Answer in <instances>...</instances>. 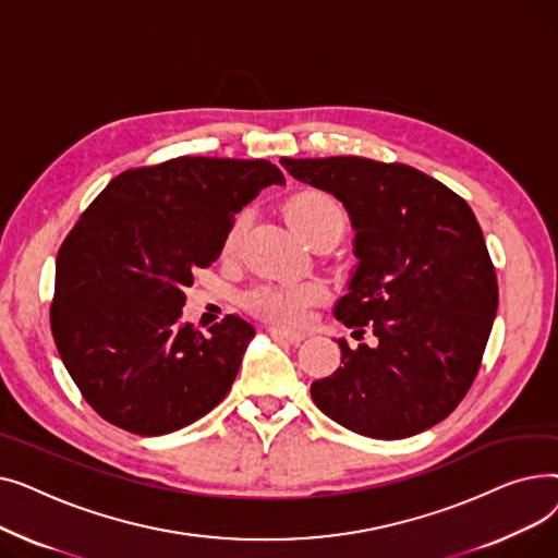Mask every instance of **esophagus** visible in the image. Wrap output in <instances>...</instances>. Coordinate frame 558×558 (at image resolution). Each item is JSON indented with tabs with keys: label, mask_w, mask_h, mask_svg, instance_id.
<instances>
[{
	"label": "esophagus",
	"mask_w": 558,
	"mask_h": 558,
	"mask_svg": "<svg viewBox=\"0 0 558 558\" xmlns=\"http://www.w3.org/2000/svg\"><path fill=\"white\" fill-rule=\"evenodd\" d=\"M269 332H271V337H274V339L287 341V343H291V345H299V343L305 339V337H303V335H299V332H287V330L276 328V326H271V328H269Z\"/></svg>",
	"instance_id": "esophagus-1"
}]
</instances>
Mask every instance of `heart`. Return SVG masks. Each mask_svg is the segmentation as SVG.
Masks as SVG:
<instances>
[{"instance_id": "1", "label": "heart", "mask_w": 558, "mask_h": 558, "mask_svg": "<svg viewBox=\"0 0 558 558\" xmlns=\"http://www.w3.org/2000/svg\"><path fill=\"white\" fill-rule=\"evenodd\" d=\"M289 221L294 223V228L303 234V238H310V234L326 226V223H341L345 226V210L343 205L318 190H307L301 192L294 201L289 203L287 208ZM248 226V215L242 213L238 219L232 221L228 234H226V248L232 251L238 248V244L242 242L244 232ZM328 289L324 282L318 280H310V282H267L259 284L255 289H251L244 303L251 312L274 320L278 326L284 328H294V326H303L307 316H310V307H314L316 303L326 301Z\"/></svg>"}]
</instances>
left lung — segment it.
I'll return each instance as SVG.
<instances>
[{
    "instance_id": "1",
    "label": "left lung",
    "mask_w": 558,
    "mask_h": 558,
    "mask_svg": "<svg viewBox=\"0 0 558 558\" xmlns=\"http://www.w3.org/2000/svg\"><path fill=\"white\" fill-rule=\"evenodd\" d=\"M294 179L337 196L355 228L357 269L335 307L377 339L312 383L335 423L407 438L448 418L475 383L497 312V278L468 205L432 175L360 156L280 158Z\"/></svg>"
}]
</instances>
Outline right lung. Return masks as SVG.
Returning a JSON list of instances; mask_svg holds the SVG:
<instances>
[{"label":"right lung","mask_w":558,"mask_h":558,"mask_svg":"<svg viewBox=\"0 0 558 558\" xmlns=\"http://www.w3.org/2000/svg\"><path fill=\"white\" fill-rule=\"evenodd\" d=\"M282 183L269 160L181 156L122 171L87 205L56 257L49 320L104 421L160 436L226 398L255 330L228 314L203 337L183 324L185 287L217 262L234 215Z\"/></svg>","instance_id":"1"}]
</instances>
